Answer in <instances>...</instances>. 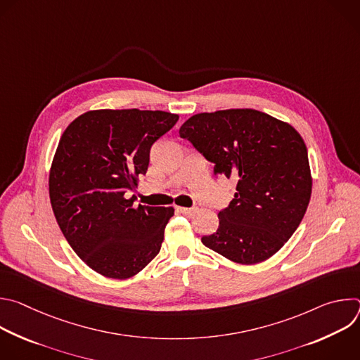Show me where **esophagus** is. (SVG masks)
<instances>
[{
    "label": "esophagus",
    "instance_id": "34e87169",
    "mask_svg": "<svg viewBox=\"0 0 360 360\" xmlns=\"http://www.w3.org/2000/svg\"><path fill=\"white\" fill-rule=\"evenodd\" d=\"M181 214H184V215H193L198 210L196 208H184V207H178L176 208Z\"/></svg>",
    "mask_w": 360,
    "mask_h": 360
}]
</instances>
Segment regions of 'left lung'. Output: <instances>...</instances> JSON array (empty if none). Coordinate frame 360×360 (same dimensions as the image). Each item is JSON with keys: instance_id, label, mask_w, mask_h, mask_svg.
<instances>
[{"instance_id": "obj_1", "label": "left lung", "mask_w": 360, "mask_h": 360, "mask_svg": "<svg viewBox=\"0 0 360 360\" xmlns=\"http://www.w3.org/2000/svg\"><path fill=\"white\" fill-rule=\"evenodd\" d=\"M210 162L214 175L236 182L217 232L202 243L242 265L275 255L297 229L312 193L306 145L289 124L256 110L191 117L179 128Z\"/></svg>"}]
</instances>
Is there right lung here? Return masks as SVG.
<instances>
[{
	"label": "right lung",
	"instance_id": "1",
	"mask_svg": "<svg viewBox=\"0 0 360 360\" xmlns=\"http://www.w3.org/2000/svg\"><path fill=\"white\" fill-rule=\"evenodd\" d=\"M176 114L96 110L64 131L49 171L56 219L79 258L95 272L128 279L161 250L174 208L136 205L127 198L145 175L153 142Z\"/></svg>",
	"mask_w": 360,
	"mask_h": 360
}]
</instances>
